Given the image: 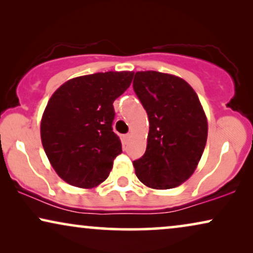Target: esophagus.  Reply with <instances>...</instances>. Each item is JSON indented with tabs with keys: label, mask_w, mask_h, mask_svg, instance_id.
Instances as JSON below:
<instances>
[{
	"label": "esophagus",
	"mask_w": 253,
	"mask_h": 253,
	"mask_svg": "<svg viewBox=\"0 0 253 253\" xmlns=\"http://www.w3.org/2000/svg\"><path fill=\"white\" fill-rule=\"evenodd\" d=\"M130 138H131V134H130V133H127V134H124V136L122 137V139H123V143H124V144H127V143H129Z\"/></svg>",
	"instance_id": "esophagus-1"
}]
</instances>
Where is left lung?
I'll return each instance as SVG.
<instances>
[{"label": "left lung", "instance_id": "1", "mask_svg": "<svg viewBox=\"0 0 253 253\" xmlns=\"http://www.w3.org/2000/svg\"><path fill=\"white\" fill-rule=\"evenodd\" d=\"M133 89L150 122L134 172L151 189L176 188L191 177L205 148L209 124L202 103L184 79L164 72H136Z\"/></svg>", "mask_w": 253, "mask_h": 253}]
</instances>
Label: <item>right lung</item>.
<instances>
[{"mask_svg":"<svg viewBox=\"0 0 253 253\" xmlns=\"http://www.w3.org/2000/svg\"><path fill=\"white\" fill-rule=\"evenodd\" d=\"M133 71H107L69 79L50 96L40 136L51 167L68 184L93 189L106 181L122 153L113 131V102L129 87Z\"/></svg>","mask_w":253,"mask_h":253,"instance_id":"obj_1","label":"right lung"}]
</instances>
